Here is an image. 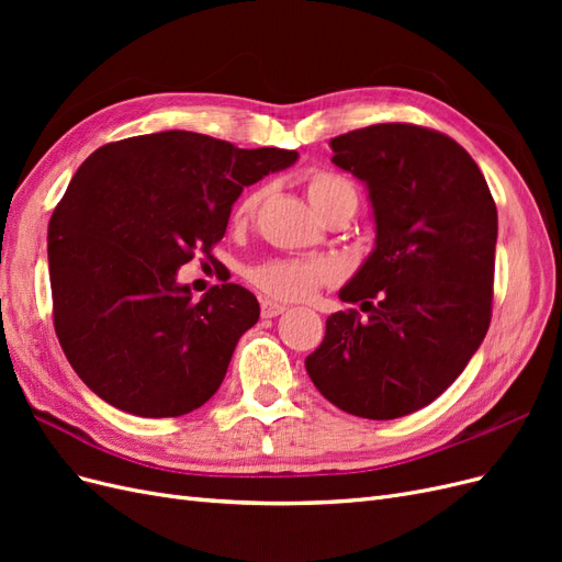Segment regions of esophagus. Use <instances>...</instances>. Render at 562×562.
<instances>
[{
    "instance_id": "34e87169",
    "label": "esophagus",
    "mask_w": 562,
    "mask_h": 562,
    "mask_svg": "<svg viewBox=\"0 0 562 562\" xmlns=\"http://www.w3.org/2000/svg\"><path fill=\"white\" fill-rule=\"evenodd\" d=\"M260 307H262V318H274L285 312V304L274 302V300H262Z\"/></svg>"
}]
</instances>
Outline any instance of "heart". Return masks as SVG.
<instances>
[{
  "label": "heart",
  "instance_id": "1",
  "mask_svg": "<svg viewBox=\"0 0 562 562\" xmlns=\"http://www.w3.org/2000/svg\"><path fill=\"white\" fill-rule=\"evenodd\" d=\"M262 190L248 192L234 209V220H246L255 211H258L262 201ZM307 196L312 206L321 213L326 211L333 203L342 199L359 201L356 194V187L345 176L333 173V171H314L307 176ZM250 283L255 288L274 300L285 302H297L312 297L321 285L333 283L337 279V269L328 260H300V258H277L267 260L258 267L250 269L248 274Z\"/></svg>",
  "mask_w": 562,
  "mask_h": 562
}]
</instances>
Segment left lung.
<instances>
[{"mask_svg":"<svg viewBox=\"0 0 562 562\" xmlns=\"http://www.w3.org/2000/svg\"><path fill=\"white\" fill-rule=\"evenodd\" d=\"M330 147L368 184L375 215V250L339 291L368 318L328 316L304 366L339 411L405 417L443 394L490 328L497 206L469 151L440 131L375 124Z\"/></svg>","mask_w":562,"mask_h":562,"instance_id":"left-lung-1","label":"left lung"}]
</instances>
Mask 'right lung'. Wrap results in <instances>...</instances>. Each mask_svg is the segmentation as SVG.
Segmentation results:
<instances>
[{
  "mask_svg": "<svg viewBox=\"0 0 562 562\" xmlns=\"http://www.w3.org/2000/svg\"><path fill=\"white\" fill-rule=\"evenodd\" d=\"M297 161L192 131L108 143L79 166L48 223L58 342L119 411L180 417L223 384L260 304L236 283L192 300L178 269L223 239L244 187Z\"/></svg>",
  "mask_w": 562,
  "mask_h": 562,
  "instance_id": "1",
  "label": "right lung"
}]
</instances>
